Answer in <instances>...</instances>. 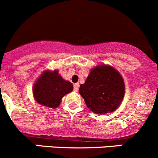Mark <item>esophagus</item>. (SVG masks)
Segmentation results:
<instances>
[{
  "instance_id": "34e87169",
  "label": "esophagus",
  "mask_w": 158,
  "mask_h": 158,
  "mask_svg": "<svg viewBox=\"0 0 158 158\" xmlns=\"http://www.w3.org/2000/svg\"><path fill=\"white\" fill-rule=\"evenodd\" d=\"M78 87H79L78 83L74 84V91H77V90H78Z\"/></svg>"
}]
</instances>
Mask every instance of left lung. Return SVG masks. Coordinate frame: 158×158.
<instances>
[{"mask_svg": "<svg viewBox=\"0 0 158 158\" xmlns=\"http://www.w3.org/2000/svg\"><path fill=\"white\" fill-rule=\"evenodd\" d=\"M79 92L91 111L110 113L118 108L124 98V80L114 68L101 65L90 71Z\"/></svg>", "mask_w": 158, "mask_h": 158, "instance_id": "1", "label": "left lung"}]
</instances>
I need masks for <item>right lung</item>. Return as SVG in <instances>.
<instances>
[{
	"label": "right lung",
	"mask_w": 158,
	"mask_h": 158,
	"mask_svg": "<svg viewBox=\"0 0 158 158\" xmlns=\"http://www.w3.org/2000/svg\"><path fill=\"white\" fill-rule=\"evenodd\" d=\"M73 90V84L64 81L57 71H45L34 86V96L39 104L56 108L61 98Z\"/></svg>",
	"instance_id": "obj_1"
}]
</instances>
